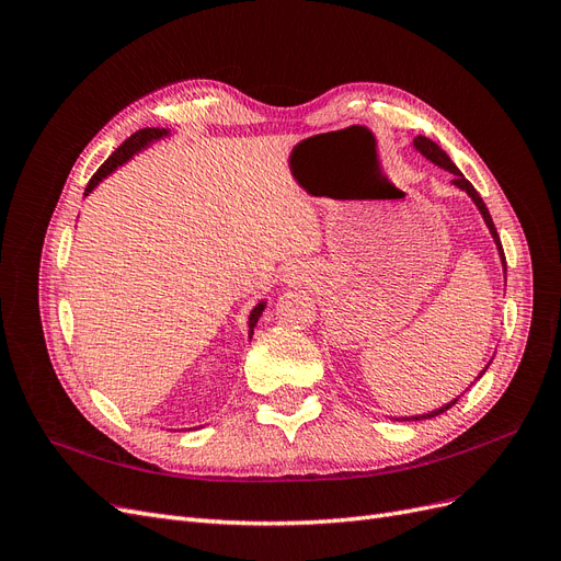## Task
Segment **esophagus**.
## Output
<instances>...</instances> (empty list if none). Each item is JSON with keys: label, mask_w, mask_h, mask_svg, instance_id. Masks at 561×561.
I'll list each match as a JSON object with an SVG mask.
<instances>
[{"label": "esophagus", "mask_w": 561, "mask_h": 561, "mask_svg": "<svg viewBox=\"0 0 561 561\" xmlns=\"http://www.w3.org/2000/svg\"><path fill=\"white\" fill-rule=\"evenodd\" d=\"M290 278H295V274H293V276H290Z\"/></svg>", "instance_id": "34e87169"}]
</instances>
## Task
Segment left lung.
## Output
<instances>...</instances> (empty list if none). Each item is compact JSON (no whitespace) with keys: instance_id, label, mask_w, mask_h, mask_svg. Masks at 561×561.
I'll list each match as a JSON object with an SVG mask.
<instances>
[{"instance_id":"8db88e82","label":"left lung","mask_w":561,"mask_h":561,"mask_svg":"<svg viewBox=\"0 0 561 561\" xmlns=\"http://www.w3.org/2000/svg\"><path fill=\"white\" fill-rule=\"evenodd\" d=\"M414 147L421 151L423 157H426L428 161H433L435 165H439V168H445V171H449L451 175H454V184L458 186V190H463L472 201H474V206L480 208V213H482V217H484V222H486V227H489V231H491V236H494V243H496V248H499V254H501V262H503V271H505V254H503V245H501V239H499V233H496V227H494V219H491V215H489V210H486V206H484V201H482V196L474 192V186L463 178V173L458 171V168L454 165V161L447 157V151L445 149H439V145H435L431 138H423V135H419V138H414ZM489 367V365H486ZM486 367L482 369V375L486 371ZM480 375V377H482ZM478 377V379H480ZM474 379V381H478ZM458 400V398H456ZM456 400H451V402H447V404H443L439 407V410H435V412H431V414H419V416H412V419H402V421H423V419H433V416H437V414H443V412H447V410H451V407L456 404Z\"/></svg>"}]
</instances>
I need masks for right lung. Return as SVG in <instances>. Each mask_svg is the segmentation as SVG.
Instances as JSON below:
<instances>
[{
	"instance_id": "right-lung-1",
	"label": "right lung",
	"mask_w": 561,
	"mask_h": 561,
	"mask_svg": "<svg viewBox=\"0 0 561 561\" xmlns=\"http://www.w3.org/2000/svg\"><path fill=\"white\" fill-rule=\"evenodd\" d=\"M171 133L168 128H142V130H138V133H133L130 138L118 147L114 154L98 168V173L91 178V182L87 184V192H83V196H89L95 186L103 182L107 175H112L118 165H124L133 154H138L140 149H145L147 145H151L154 140H161V138H165V135ZM264 307H266V301H260L257 307H254L252 311H250V318H248V328H250V336L254 334V325H257V320H260V316H262V311H264Z\"/></svg>"
}]
</instances>
